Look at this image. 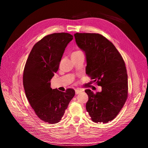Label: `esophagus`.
<instances>
[{"mask_svg":"<svg viewBox=\"0 0 148 148\" xmlns=\"http://www.w3.org/2000/svg\"><path fill=\"white\" fill-rule=\"evenodd\" d=\"M82 92V90L77 89V90H75V94H76V95H77V94H79V93Z\"/></svg>","mask_w":148,"mask_h":148,"instance_id":"esophagus-1","label":"esophagus"}]
</instances>
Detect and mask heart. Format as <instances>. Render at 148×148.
<instances>
[{"label":"heart","mask_w":148,"mask_h":148,"mask_svg":"<svg viewBox=\"0 0 148 148\" xmlns=\"http://www.w3.org/2000/svg\"><path fill=\"white\" fill-rule=\"evenodd\" d=\"M79 52H81V51H74L72 54H75V53H79Z\"/></svg>","instance_id":"b5f03b06"}]
</instances>
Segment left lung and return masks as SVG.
<instances>
[{"label":"left lung","instance_id":"8db88e82","mask_svg":"<svg viewBox=\"0 0 148 148\" xmlns=\"http://www.w3.org/2000/svg\"><path fill=\"white\" fill-rule=\"evenodd\" d=\"M76 44L85 52L86 74L101 87L88 96L86 109L92 120L107 123L115 118L128 97V77L125 62L111 42L95 33H75Z\"/></svg>","mask_w":148,"mask_h":148}]
</instances>
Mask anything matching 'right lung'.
<instances>
[{"label":"right lung","mask_w":148,"mask_h":148,"mask_svg":"<svg viewBox=\"0 0 148 148\" xmlns=\"http://www.w3.org/2000/svg\"><path fill=\"white\" fill-rule=\"evenodd\" d=\"M73 39L65 32L45 36L33 47L24 69L23 86L28 101L38 117L51 124L61 121L75 95L72 88L63 92L50 87L65 48Z\"/></svg>","instance_id":"add662e5"}]
</instances>
